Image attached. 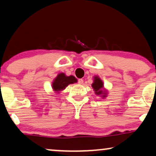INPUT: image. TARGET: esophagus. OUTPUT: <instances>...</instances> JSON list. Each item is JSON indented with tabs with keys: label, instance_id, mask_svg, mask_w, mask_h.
Listing matches in <instances>:
<instances>
[{
	"label": "esophagus",
	"instance_id": "esophagus-1",
	"mask_svg": "<svg viewBox=\"0 0 156 156\" xmlns=\"http://www.w3.org/2000/svg\"><path fill=\"white\" fill-rule=\"evenodd\" d=\"M83 83V80H82V79H80V80H78V83H79V84H82Z\"/></svg>",
	"mask_w": 156,
	"mask_h": 156
}]
</instances>
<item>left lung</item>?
<instances>
[{
  "mask_svg": "<svg viewBox=\"0 0 156 156\" xmlns=\"http://www.w3.org/2000/svg\"><path fill=\"white\" fill-rule=\"evenodd\" d=\"M92 87L95 91V93L97 95H103V97L105 96V91H103L102 89L103 87V83L98 76H95L94 83H92Z\"/></svg>",
  "mask_w": 156,
  "mask_h": 156,
  "instance_id": "left-lung-1",
  "label": "left lung"
}]
</instances>
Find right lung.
I'll return each mask as SVG.
<instances>
[{
  "mask_svg": "<svg viewBox=\"0 0 156 156\" xmlns=\"http://www.w3.org/2000/svg\"><path fill=\"white\" fill-rule=\"evenodd\" d=\"M76 82L77 80L74 76H67L64 73H60L53 81L52 87L55 91H59L65 89L70 83H75Z\"/></svg>",
  "mask_w": 156,
  "mask_h": 156,
  "instance_id": "1",
  "label": "right lung"
}]
</instances>
